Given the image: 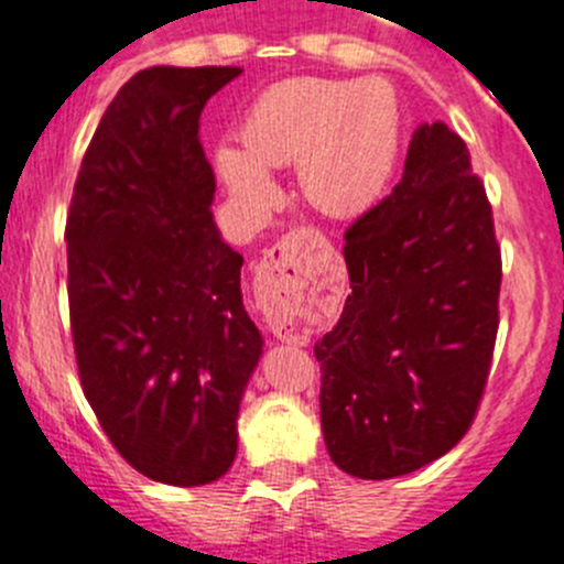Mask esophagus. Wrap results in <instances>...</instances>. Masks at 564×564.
<instances>
[{
    "label": "esophagus",
    "instance_id": "1",
    "mask_svg": "<svg viewBox=\"0 0 564 564\" xmlns=\"http://www.w3.org/2000/svg\"><path fill=\"white\" fill-rule=\"evenodd\" d=\"M305 237V231H292L286 234V237L281 239L278 245H272L270 250H264V259H261V267H267V270H292L297 272L300 267V239Z\"/></svg>",
    "mask_w": 564,
    "mask_h": 564
}]
</instances>
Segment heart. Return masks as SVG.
Returning <instances> with one entry per match:
<instances>
[{
	"label": "heart",
	"mask_w": 564,
	"mask_h": 564,
	"mask_svg": "<svg viewBox=\"0 0 564 564\" xmlns=\"http://www.w3.org/2000/svg\"><path fill=\"white\" fill-rule=\"evenodd\" d=\"M242 145L215 151L237 204L267 209L278 198L272 167L297 165L300 193L316 212L358 215L380 198L397 162V93L382 79H283L250 107Z\"/></svg>",
	"instance_id": "b5f03b06"
}]
</instances>
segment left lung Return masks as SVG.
Returning a JSON list of instances; mask_svg holds the SVG:
<instances>
[{"label":"left lung","mask_w":564,"mask_h":564,"mask_svg":"<svg viewBox=\"0 0 564 564\" xmlns=\"http://www.w3.org/2000/svg\"><path fill=\"white\" fill-rule=\"evenodd\" d=\"M349 297L316 341L330 460L391 479L471 427L499 330L501 250L466 143L421 123L402 182L344 234Z\"/></svg>","instance_id":"1"}]
</instances>
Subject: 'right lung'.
<instances>
[{
	"label": "right lung",
	"mask_w": 564,
	"mask_h": 564,
	"mask_svg": "<svg viewBox=\"0 0 564 564\" xmlns=\"http://www.w3.org/2000/svg\"><path fill=\"white\" fill-rule=\"evenodd\" d=\"M239 74L154 65L131 76L87 145L65 223L82 391L120 457L178 488L231 468L264 347L198 140L206 101Z\"/></svg>",
	"instance_id": "1"
}]
</instances>
